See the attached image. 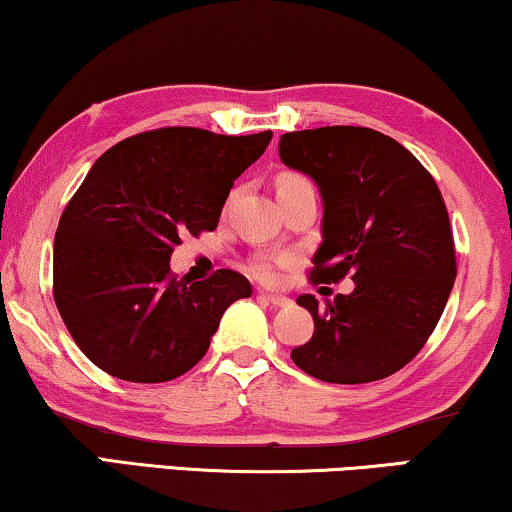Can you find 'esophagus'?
<instances>
[{
  "label": "esophagus",
  "mask_w": 512,
  "mask_h": 512,
  "mask_svg": "<svg viewBox=\"0 0 512 512\" xmlns=\"http://www.w3.org/2000/svg\"><path fill=\"white\" fill-rule=\"evenodd\" d=\"M258 298H261L263 303L272 305V308H287V305H291V298L277 296V294H265V291H258Z\"/></svg>",
  "instance_id": "1"
}]
</instances>
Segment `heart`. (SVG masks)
<instances>
[{
    "mask_svg": "<svg viewBox=\"0 0 512 512\" xmlns=\"http://www.w3.org/2000/svg\"><path fill=\"white\" fill-rule=\"evenodd\" d=\"M305 178L296 176V174H284L280 176V181H277V188H284V185H294V183H303ZM251 272L258 277V280H272L275 277V265H272L270 261H265V258H261V261H256L254 265H251Z\"/></svg>",
    "mask_w": 512,
    "mask_h": 512,
    "instance_id": "b5f03b06",
    "label": "heart"
}]
</instances>
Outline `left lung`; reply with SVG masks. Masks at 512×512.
I'll use <instances>...</instances> for the list:
<instances>
[{"instance_id": "1", "label": "left lung", "mask_w": 512, "mask_h": 512, "mask_svg": "<svg viewBox=\"0 0 512 512\" xmlns=\"http://www.w3.org/2000/svg\"><path fill=\"white\" fill-rule=\"evenodd\" d=\"M280 157L313 178L322 197L313 282H355L334 301L296 298L315 331L291 360L327 383L395 374L433 334L456 280L440 188L404 145L364 126L291 131L280 138Z\"/></svg>"}]
</instances>
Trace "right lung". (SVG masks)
Listing matches in <instances>:
<instances>
[{
    "label": "right lung",
    "instance_id": "1",
    "mask_svg": "<svg viewBox=\"0 0 512 512\" xmlns=\"http://www.w3.org/2000/svg\"><path fill=\"white\" fill-rule=\"evenodd\" d=\"M270 138L167 126L96 159L58 223L53 298L98 369L131 383L183 376L209 350L228 305L251 296L240 272L178 282L169 261L185 232L216 230L232 183Z\"/></svg>",
    "mask_w": 512,
    "mask_h": 512
}]
</instances>
